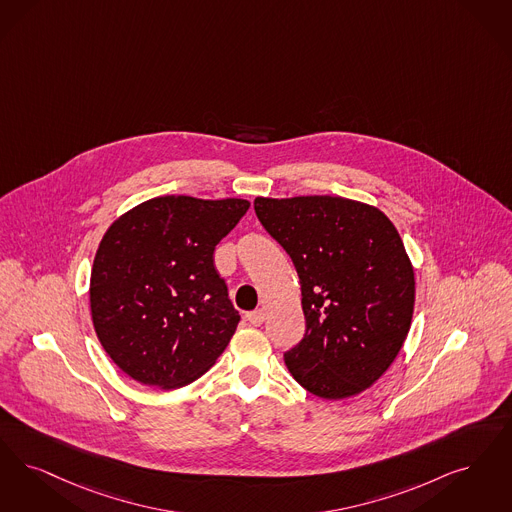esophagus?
Listing matches in <instances>:
<instances>
[{"instance_id": "esophagus-1", "label": "esophagus", "mask_w": 512, "mask_h": 512, "mask_svg": "<svg viewBox=\"0 0 512 512\" xmlns=\"http://www.w3.org/2000/svg\"><path fill=\"white\" fill-rule=\"evenodd\" d=\"M247 322L251 324V326H261L263 322H265L266 312L263 308H257V310H251V312H247L246 314Z\"/></svg>"}]
</instances>
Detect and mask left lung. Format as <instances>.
<instances>
[{
    "label": "left lung",
    "instance_id": "obj_1",
    "mask_svg": "<svg viewBox=\"0 0 512 512\" xmlns=\"http://www.w3.org/2000/svg\"><path fill=\"white\" fill-rule=\"evenodd\" d=\"M253 205L301 280L307 331L284 354L289 373L326 400L360 394L389 369L411 326L415 276L396 226L341 196Z\"/></svg>",
    "mask_w": 512,
    "mask_h": 512
}]
</instances>
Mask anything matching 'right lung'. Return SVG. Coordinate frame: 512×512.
Instances as JSON below:
<instances>
[{
  "label": "right lung",
  "mask_w": 512,
  "mask_h": 512,
  "mask_svg": "<svg viewBox=\"0 0 512 512\" xmlns=\"http://www.w3.org/2000/svg\"><path fill=\"white\" fill-rule=\"evenodd\" d=\"M247 200L160 196L104 232L89 303L106 354L131 379L181 389L223 354L240 322L215 246L240 223Z\"/></svg>",
  "instance_id": "add662e5"
}]
</instances>
